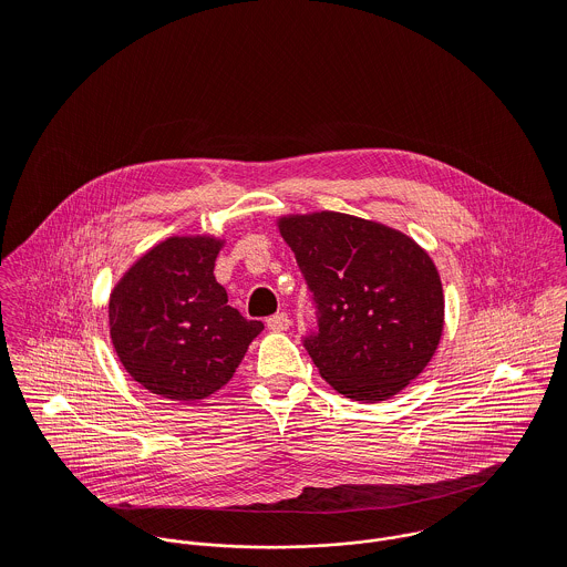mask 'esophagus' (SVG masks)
<instances>
[{"instance_id":"1","label":"esophagus","mask_w":567,"mask_h":567,"mask_svg":"<svg viewBox=\"0 0 567 567\" xmlns=\"http://www.w3.org/2000/svg\"><path fill=\"white\" fill-rule=\"evenodd\" d=\"M266 324H268V329H272V331H288L292 321H290V317H288L286 312H279V315L270 317V319L266 321Z\"/></svg>"}]
</instances>
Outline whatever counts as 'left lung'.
Wrapping results in <instances>:
<instances>
[{
    "label": "left lung",
    "mask_w": 567,
    "mask_h": 567,
    "mask_svg": "<svg viewBox=\"0 0 567 567\" xmlns=\"http://www.w3.org/2000/svg\"><path fill=\"white\" fill-rule=\"evenodd\" d=\"M319 308L306 349L340 395L378 404L427 367L445 297L432 257L402 231L340 212L277 218Z\"/></svg>",
    "instance_id": "left-lung-1"
}]
</instances>
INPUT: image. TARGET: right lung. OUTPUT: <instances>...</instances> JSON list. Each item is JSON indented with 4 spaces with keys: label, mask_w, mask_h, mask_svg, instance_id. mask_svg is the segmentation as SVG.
<instances>
[{
    "label": "right lung",
    "mask_w": 567,
    "mask_h": 567,
    "mask_svg": "<svg viewBox=\"0 0 567 567\" xmlns=\"http://www.w3.org/2000/svg\"><path fill=\"white\" fill-rule=\"evenodd\" d=\"M225 238L172 236L113 286L109 333L126 373L148 393L194 404L220 391L264 329L227 306L214 277Z\"/></svg>",
    "instance_id": "obj_1"
}]
</instances>
